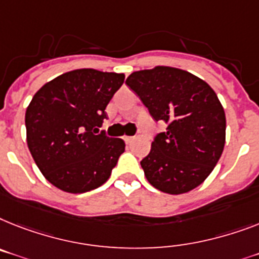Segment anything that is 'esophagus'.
I'll return each mask as SVG.
<instances>
[{"mask_svg": "<svg viewBox=\"0 0 259 259\" xmlns=\"http://www.w3.org/2000/svg\"><path fill=\"white\" fill-rule=\"evenodd\" d=\"M134 136H125V138H124V142L125 143H131L132 142V140H134Z\"/></svg>", "mask_w": 259, "mask_h": 259, "instance_id": "obj_1", "label": "esophagus"}]
</instances>
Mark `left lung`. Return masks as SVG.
<instances>
[{
    "instance_id": "obj_1",
    "label": "left lung",
    "mask_w": 259,
    "mask_h": 259,
    "mask_svg": "<svg viewBox=\"0 0 259 259\" xmlns=\"http://www.w3.org/2000/svg\"><path fill=\"white\" fill-rule=\"evenodd\" d=\"M125 83L156 121L168 124L140 161L149 184L181 194L204 183L225 145V111L213 89L191 72L166 66L132 72Z\"/></svg>"
}]
</instances>
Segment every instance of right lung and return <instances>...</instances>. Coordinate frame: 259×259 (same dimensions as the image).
<instances>
[{
    "label": "right lung",
    "instance_id": "obj_1",
    "mask_svg": "<svg viewBox=\"0 0 259 259\" xmlns=\"http://www.w3.org/2000/svg\"><path fill=\"white\" fill-rule=\"evenodd\" d=\"M123 82L124 74L80 68L33 96L25 115L27 147L46 180L61 191L84 193L110 179L125 144L99 128Z\"/></svg>",
    "mask_w": 259,
    "mask_h": 259
}]
</instances>
